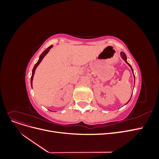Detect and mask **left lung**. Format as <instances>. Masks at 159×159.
<instances>
[{"instance_id":"obj_1","label":"left lung","mask_w":159,"mask_h":159,"mask_svg":"<svg viewBox=\"0 0 159 159\" xmlns=\"http://www.w3.org/2000/svg\"><path fill=\"white\" fill-rule=\"evenodd\" d=\"M120 56H121V58H122L123 60H125V61L126 62V64H128V66L130 67V68H131V70H132V71H133V68H132L131 66L130 65V64L128 63V62H127V56H126V54H125V53H124L123 52H120ZM133 75H134V74H133ZM129 101H130V100H129ZM128 102H127V103H128Z\"/></svg>"}]
</instances>
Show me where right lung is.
<instances>
[{
  "label": "right lung",
  "instance_id": "right-lung-1",
  "mask_svg": "<svg viewBox=\"0 0 159 159\" xmlns=\"http://www.w3.org/2000/svg\"><path fill=\"white\" fill-rule=\"evenodd\" d=\"M52 47H53V46H52V45H51L50 46H49L48 48H47L46 50H45L44 52H43L42 53V54H41V55L40 56V57H39V60H38V61H37V63L34 65V68H33V70H32V77H31V85H32V81H33V78H34V75L35 70H36V68H37V67L38 66V65L40 64V62L42 61V59L44 58V56L48 54V53L49 52L50 50L52 48Z\"/></svg>",
  "mask_w": 159,
  "mask_h": 159
}]
</instances>
